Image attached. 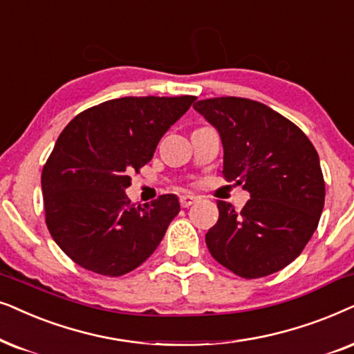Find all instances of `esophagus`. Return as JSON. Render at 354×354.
I'll return each mask as SVG.
<instances>
[{"instance_id": "esophagus-1", "label": "esophagus", "mask_w": 354, "mask_h": 354, "mask_svg": "<svg viewBox=\"0 0 354 354\" xmlns=\"http://www.w3.org/2000/svg\"><path fill=\"white\" fill-rule=\"evenodd\" d=\"M197 201L196 196H191V194H183L180 197V202H181V207H185V209H187V207H191L194 202Z\"/></svg>"}]
</instances>
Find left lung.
<instances>
[{
  "instance_id": "8db88e82",
  "label": "left lung",
  "mask_w": 354,
  "mask_h": 354,
  "mask_svg": "<svg viewBox=\"0 0 354 354\" xmlns=\"http://www.w3.org/2000/svg\"><path fill=\"white\" fill-rule=\"evenodd\" d=\"M194 110L218 131L225 180L251 194L241 212L216 202L218 220L205 234L212 257L243 279L281 270L309 243L324 209L314 145L280 113L248 98L199 100Z\"/></svg>"
}]
</instances>
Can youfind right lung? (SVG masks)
Masks as SVG:
<instances>
[{"label": "right lung", "instance_id": "right-lung-1", "mask_svg": "<svg viewBox=\"0 0 354 354\" xmlns=\"http://www.w3.org/2000/svg\"><path fill=\"white\" fill-rule=\"evenodd\" d=\"M196 97H122L77 115L41 171L46 226L66 256L100 275H124L147 261L180 212L174 194L136 205L133 171Z\"/></svg>", "mask_w": 354, "mask_h": 354}]
</instances>
